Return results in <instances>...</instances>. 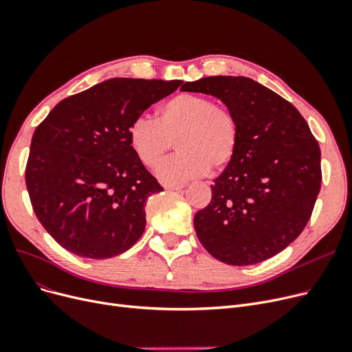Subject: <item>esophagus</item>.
I'll use <instances>...</instances> for the list:
<instances>
[{"mask_svg":"<svg viewBox=\"0 0 352 352\" xmlns=\"http://www.w3.org/2000/svg\"><path fill=\"white\" fill-rule=\"evenodd\" d=\"M164 187H165V190H181V188H184L186 186L184 184H165Z\"/></svg>","mask_w":352,"mask_h":352,"instance_id":"1","label":"esophagus"}]
</instances>
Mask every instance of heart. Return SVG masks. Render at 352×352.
Returning <instances> with one entry per match:
<instances>
[{"label": "heart", "mask_w": 352, "mask_h": 352, "mask_svg": "<svg viewBox=\"0 0 352 352\" xmlns=\"http://www.w3.org/2000/svg\"><path fill=\"white\" fill-rule=\"evenodd\" d=\"M174 141L179 152L158 166L162 181L184 182L219 171L236 155L237 119L210 98L179 94L160 106L157 120L140 116L129 126L131 146L148 168L166 157Z\"/></svg>", "instance_id": "heart-1"}]
</instances>
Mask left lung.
Masks as SVG:
<instances>
[{
	"label": "left lung",
	"instance_id": "left-lung-1",
	"mask_svg": "<svg viewBox=\"0 0 352 352\" xmlns=\"http://www.w3.org/2000/svg\"><path fill=\"white\" fill-rule=\"evenodd\" d=\"M182 91L220 99L239 124L234 158L197 211L198 240L232 266L261 263L292 243L307 226L320 190V149L292 103L244 76H210Z\"/></svg>",
	"mask_w": 352,
	"mask_h": 352
}]
</instances>
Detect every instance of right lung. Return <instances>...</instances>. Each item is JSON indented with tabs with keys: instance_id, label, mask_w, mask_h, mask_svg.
<instances>
[{
	"instance_id": "right-lung-1",
	"label": "right lung",
	"mask_w": 352,
	"mask_h": 352,
	"mask_svg": "<svg viewBox=\"0 0 352 352\" xmlns=\"http://www.w3.org/2000/svg\"><path fill=\"white\" fill-rule=\"evenodd\" d=\"M181 80L115 78L58 102L36 128L25 186L41 226L66 250L109 258L145 230V206L162 191L135 155L129 126Z\"/></svg>"
}]
</instances>
